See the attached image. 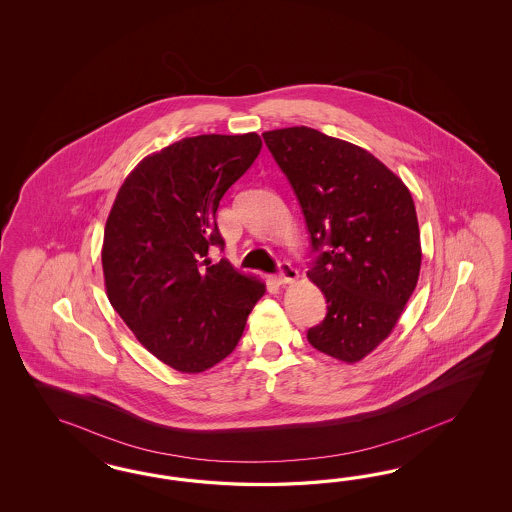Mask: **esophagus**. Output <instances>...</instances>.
<instances>
[{
	"label": "esophagus",
	"mask_w": 512,
	"mask_h": 512,
	"mask_svg": "<svg viewBox=\"0 0 512 512\" xmlns=\"http://www.w3.org/2000/svg\"><path fill=\"white\" fill-rule=\"evenodd\" d=\"M278 268L279 283H291V281H295V279L298 278V272H296L295 268H293L291 264L279 263Z\"/></svg>",
	"instance_id": "34e87169"
}]
</instances>
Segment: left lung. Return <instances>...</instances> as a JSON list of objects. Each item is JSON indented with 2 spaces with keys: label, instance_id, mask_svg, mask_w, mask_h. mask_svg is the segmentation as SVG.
<instances>
[{
  "label": "left lung",
  "instance_id": "obj_1",
  "mask_svg": "<svg viewBox=\"0 0 512 512\" xmlns=\"http://www.w3.org/2000/svg\"><path fill=\"white\" fill-rule=\"evenodd\" d=\"M300 202L315 253L308 278L326 317L308 341L328 357L358 362L398 323L420 272L415 202L377 157L311 127L263 133Z\"/></svg>",
  "mask_w": 512,
  "mask_h": 512
}]
</instances>
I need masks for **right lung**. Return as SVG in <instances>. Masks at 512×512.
I'll use <instances>...</instances> for the list:
<instances>
[{
    "instance_id": "add662e5",
    "label": "right lung",
    "mask_w": 512,
    "mask_h": 512,
    "mask_svg": "<svg viewBox=\"0 0 512 512\" xmlns=\"http://www.w3.org/2000/svg\"><path fill=\"white\" fill-rule=\"evenodd\" d=\"M263 148L257 133L199 135L148 155L129 172L103 238V274L112 308L161 362L201 373L229 357L264 283L212 264L225 242L221 197Z\"/></svg>"
}]
</instances>
